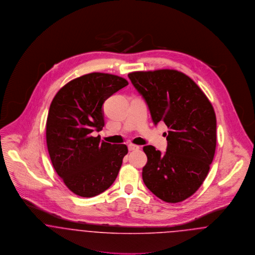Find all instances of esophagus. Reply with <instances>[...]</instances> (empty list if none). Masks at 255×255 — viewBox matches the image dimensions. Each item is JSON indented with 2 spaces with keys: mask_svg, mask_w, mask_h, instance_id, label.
Instances as JSON below:
<instances>
[{
  "mask_svg": "<svg viewBox=\"0 0 255 255\" xmlns=\"http://www.w3.org/2000/svg\"><path fill=\"white\" fill-rule=\"evenodd\" d=\"M128 149H129V151H134V150H138L139 149V146L134 145L133 143H130L129 145H128Z\"/></svg>",
  "mask_w": 255,
  "mask_h": 255,
  "instance_id": "34e87169",
  "label": "esophagus"
}]
</instances>
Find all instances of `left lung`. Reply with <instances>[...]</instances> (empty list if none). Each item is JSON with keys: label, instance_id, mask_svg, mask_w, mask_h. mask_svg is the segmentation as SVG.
I'll use <instances>...</instances> for the list:
<instances>
[{"label": "left lung", "instance_id": "8db88e82", "mask_svg": "<svg viewBox=\"0 0 255 255\" xmlns=\"http://www.w3.org/2000/svg\"><path fill=\"white\" fill-rule=\"evenodd\" d=\"M143 97L155 125L168 128L164 154L143 147L147 163L142 180L147 188L166 203H179L199 189L208 174L216 149L214 109L194 81L175 70L129 73Z\"/></svg>", "mask_w": 255, "mask_h": 255}]
</instances>
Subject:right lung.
Masks as SVG:
<instances>
[{"label": "right lung", "mask_w": 255, "mask_h": 255, "mask_svg": "<svg viewBox=\"0 0 255 255\" xmlns=\"http://www.w3.org/2000/svg\"><path fill=\"white\" fill-rule=\"evenodd\" d=\"M128 81L109 73H92L61 88L49 107L46 136L51 163L74 194L91 198L116 181L125 144H111L93 136L104 126L103 103Z\"/></svg>", "instance_id": "add662e5"}]
</instances>
